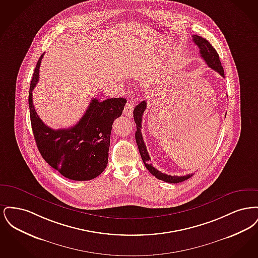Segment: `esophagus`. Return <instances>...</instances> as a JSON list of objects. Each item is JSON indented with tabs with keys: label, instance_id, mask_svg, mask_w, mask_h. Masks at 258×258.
I'll list each match as a JSON object with an SVG mask.
<instances>
[{
	"label": "esophagus",
	"instance_id": "1",
	"mask_svg": "<svg viewBox=\"0 0 258 258\" xmlns=\"http://www.w3.org/2000/svg\"><path fill=\"white\" fill-rule=\"evenodd\" d=\"M135 101L132 100V99H130V100L126 102L125 106H124L123 114H124L125 116H127L128 118H132V117L134 116V108H135Z\"/></svg>",
	"mask_w": 258,
	"mask_h": 258
}]
</instances>
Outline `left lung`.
<instances>
[{
    "mask_svg": "<svg viewBox=\"0 0 258 258\" xmlns=\"http://www.w3.org/2000/svg\"><path fill=\"white\" fill-rule=\"evenodd\" d=\"M192 40L198 46L199 52H200V56L202 57V59L205 61V62L208 64L209 68L213 69L214 71H216L217 73L221 74L222 77H224V72H223V69H222L221 61H220L219 54H218L216 49L211 45V43L209 42L208 40L205 39L204 37H199L197 35L192 36ZM146 107H147V101L143 100L142 102H140L139 104H137L135 106V110H134V118H135V122L136 123L135 140H136V144L138 146V150H139L141 159L143 160L146 168L157 179L161 180L163 182H166V183L177 184V183H181L184 180L189 179L194 174H187L185 176H171V175L161 173L152 165L151 158L148 154L147 148H146V145L144 143L143 136L141 134L142 116H143L144 111L146 110Z\"/></svg>",
    "mask_w": 258,
    "mask_h": 258,
    "instance_id": "left-lung-1",
    "label": "left lung"
}]
</instances>
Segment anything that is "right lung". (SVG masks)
Returning <instances> with one entry per match:
<instances>
[{
	"instance_id": "add662e5",
	"label": "right lung",
	"mask_w": 258,
	"mask_h": 258,
	"mask_svg": "<svg viewBox=\"0 0 258 258\" xmlns=\"http://www.w3.org/2000/svg\"><path fill=\"white\" fill-rule=\"evenodd\" d=\"M43 54L37 61L29 92L30 117L37 149L51 167L74 181L95 179L106 168L112 124L123 113L126 100L93 98L83 117L70 128L53 130L38 117L33 90L39 78Z\"/></svg>"
}]
</instances>
